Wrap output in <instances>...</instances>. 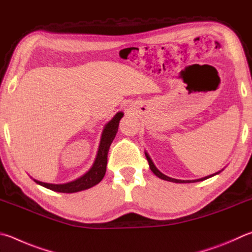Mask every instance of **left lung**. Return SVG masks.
Masks as SVG:
<instances>
[{"mask_svg":"<svg viewBox=\"0 0 252 252\" xmlns=\"http://www.w3.org/2000/svg\"><path fill=\"white\" fill-rule=\"evenodd\" d=\"M145 157H146V159H148V162H149V165H150L151 171H152V172L155 174V175H157V176H158V177H159V178H162V180H164V181H168V182H173V183H195V182H199V181L207 180V178L212 177V176H214V175H216V174H218V173H219V172H217V173L213 174V175L206 176V177H203V178H199V180H194V181H182V180H176V178L168 177V176H166V175H164L163 173L159 172V171L158 170V168L155 167V165H154L153 162H152V159L150 158V157H149V154H148V153H145Z\"/></svg>","mask_w":252,"mask_h":252,"instance_id":"obj_1","label":"left lung"}]
</instances>
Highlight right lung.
<instances>
[{"instance_id": "obj_1", "label": "right lung", "mask_w": 252, "mask_h": 252, "mask_svg": "<svg viewBox=\"0 0 252 252\" xmlns=\"http://www.w3.org/2000/svg\"><path fill=\"white\" fill-rule=\"evenodd\" d=\"M122 117L123 113L118 112L116 116L113 117L112 120L109 121L106 126H104L101 141H100L97 158H95V161L93 167H91L86 174H84V175L72 182L65 183V184H49V183H44L36 180L34 181L37 183V184L54 191H58V193H77V191L88 189L90 187L97 185L98 183L101 182L104 174H106L109 148H110L113 139L116 138L119 122H120Z\"/></svg>"}]
</instances>
